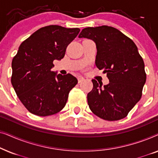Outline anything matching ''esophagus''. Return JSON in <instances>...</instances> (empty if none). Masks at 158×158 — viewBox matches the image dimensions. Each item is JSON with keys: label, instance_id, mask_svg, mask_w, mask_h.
Here are the masks:
<instances>
[{"label": "esophagus", "instance_id": "obj_1", "mask_svg": "<svg viewBox=\"0 0 158 158\" xmlns=\"http://www.w3.org/2000/svg\"><path fill=\"white\" fill-rule=\"evenodd\" d=\"M77 81H78L79 83H81L83 81H85V78H84V77H81V76H79L78 77H77Z\"/></svg>", "mask_w": 158, "mask_h": 158}]
</instances>
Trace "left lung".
Returning a JSON list of instances; mask_svg holds the SVG:
<instances>
[{
    "label": "left lung",
    "mask_w": 158,
    "mask_h": 158,
    "mask_svg": "<svg viewBox=\"0 0 158 158\" xmlns=\"http://www.w3.org/2000/svg\"><path fill=\"white\" fill-rule=\"evenodd\" d=\"M79 38L96 44V65L106 73L109 83L92 80L94 88L87 98L90 109L101 118H124L141 98L146 82L144 63L135 42L119 30L108 26L87 27Z\"/></svg>",
    "instance_id": "1"
}]
</instances>
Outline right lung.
<instances>
[{
  "instance_id": "right-lung-1",
  "label": "right lung",
  "mask_w": 158,
  "mask_h": 158,
  "mask_svg": "<svg viewBox=\"0 0 158 158\" xmlns=\"http://www.w3.org/2000/svg\"><path fill=\"white\" fill-rule=\"evenodd\" d=\"M80 31L78 28L49 25L38 29L19 46L12 60L10 81L30 113L50 116L64 107L77 80L69 73L56 75L52 68L54 60L64 57L67 47Z\"/></svg>"
}]
</instances>
